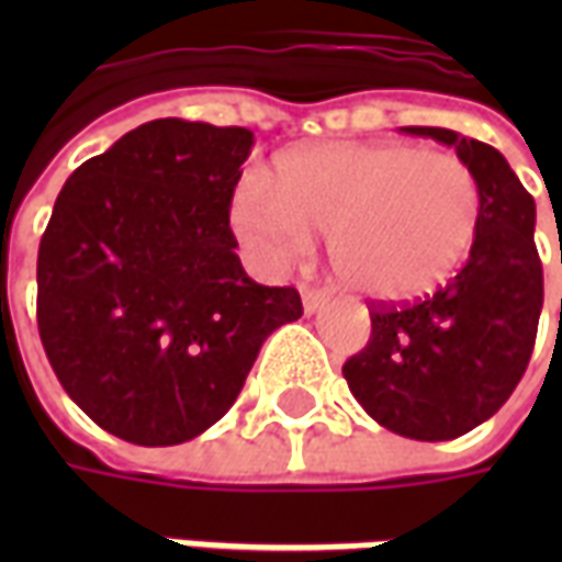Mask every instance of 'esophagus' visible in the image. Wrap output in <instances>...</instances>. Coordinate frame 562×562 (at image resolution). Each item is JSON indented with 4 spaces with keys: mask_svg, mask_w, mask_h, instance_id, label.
<instances>
[{
    "mask_svg": "<svg viewBox=\"0 0 562 562\" xmlns=\"http://www.w3.org/2000/svg\"><path fill=\"white\" fill-rule=\"evenodd\" d=\"M301 297H304V310L313 316V313H318L322 306H325V294L316 292V289H304L301 292Z\"/></svg>",
    "mask_w": 562,
    "mask_h": 562,
    "instance_id": "obj_1",
    "label": "esophagus"
}]
</instances>
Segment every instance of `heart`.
<instances>
[{
    "mask_svg": "<svg viewBox=\"0 0 562 562\" xmlns=\"http://www.w3.org/2000/svg\"><path fill=\"white\" fill-rule=\"evenodd\" d=\"M482 189L463 159L401 140H330L289 153L277 189L246 177L232 225L258 265L282 270L330 234V268L346 289L403 304L442 289L470 256Z\"/></svg>",
    "mask_w": 562,
    "mask_h": 562,
    "instance_id": "b5f03b06",
    "label": "heart"
}]
</instances>
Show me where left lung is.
<instances>
[{"label":"left lung","instance_id":"8db88e82","mask_svg":"<svg viewBox=\"0 0 562 562\" xmlns=\"http://www.w3.org/2000/svg\"><path fill=\"white\" fill-rule=\"evenodd\" d=\"M458 153L482 189V222L446 289L418 304L373 306L370 342L342 364L355 401L391 434L439 442L470 434L518 389L542 313L536 201L491 144L406 126Z\"/></svg>","mask_w":562,"mask_h":562}]
</instances>
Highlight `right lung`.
Returning <instances> with one entry per match:
<instances>
[{
	"label": "right lung",
	"instance_id": "1",
	"mask_svg": "<svg viewBox=\"0 0 562 562\" xmlns=\"http://www.w3.org/2000/svg\"><path fill=\"white\" fill-rule=\"evenodd\" d=\"M249 128L153 120L92 156L38 246V334L68 397L135 446H180L232 409L292 285L246 277L228 228Z\"/></svg>",
	"mask_w": 562,
	"mask_h": 562
}]
</instances>
